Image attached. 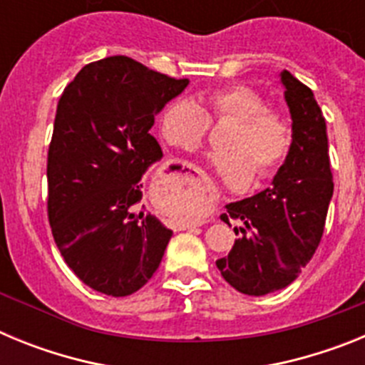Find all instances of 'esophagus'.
Instances as JSON below:
<instances>
[{
    "instance_id": "34e87169",
    "label": "esophagus",
    "mask_w": 365,
    "mask_h": 365,
    "mask_svg": "<svg viewBox=\"0 0 365 365\" xmlns=\"http://www.w3.org/2000/svg\"><path fill=\"white\" fill-rule=\"evenodd\" d=\"M193 227H195V225H186V227H185V230H192Z\"/></svg>"
}]
</instances>
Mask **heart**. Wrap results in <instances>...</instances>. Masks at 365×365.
Returning <instances> with one entry per match:
<instances>
[{"label": "heart", "mask_w": 365, "mask_h": 365, "mask_svg": "<svg viewBox=\"0 0 365 365\" xmlns=\"http://www.w3.org/2000/svg\"><path fill=\"white\" fill-rule=\"evenodd\" d=\"M205 111L190 96L168 102L159 115L160 137L177 150H197L210 130V120L234 122L222 140L228 151L212 155V166L230 188H245L252 180L269 179L285 163L292 144L291 124L282 113L267 109L252 87L234 83L206 93Z\"/></svg>", "instance_id": "b5f03b06"}]
</instances>
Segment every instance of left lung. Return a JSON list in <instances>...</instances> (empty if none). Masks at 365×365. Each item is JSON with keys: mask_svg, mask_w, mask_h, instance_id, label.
Returning <instances> with one entry per match:
<instances>
[{"mask_svg": "<svg viewBox=\"0 0 365 365\" xmlns=\"http://www.w3.org/2000/svg\"><path fill=\"white\" fill-rule=\"evenodd\" d=\"M285 102L292 118V144L270 188L227 205L221 219L243 227L228 256L215 261L225 282L248 296H265L291 285L314 256L324 234L333 173L327 128L307 86L282 71Z\"/></svg>", "mask_w": 365, "mask_h": 365, "instance_id": "8db88e82", "label": "left lung"}]
</instances>
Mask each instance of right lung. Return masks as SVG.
Returning <instances> with one entry per match:
<instances>
[{"label":"right lung","mask_w":365,"mask_h":365,"mask_svg":"<svg viewBox=\"0 0 365 365\" xmlns=\"http://www.w3.org/2000/svg\"><path fill=\"white\" fill-rule=\"evenodd\" d=\"M128 56L82 67L63 89L47 155L54 243L87 287L130 296L159 269L173 232L138 210L148 168L163 159L155 115L185 91Z\"/></svg>","instance_id":"1"}]
</instances>
